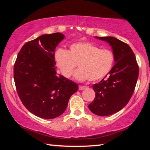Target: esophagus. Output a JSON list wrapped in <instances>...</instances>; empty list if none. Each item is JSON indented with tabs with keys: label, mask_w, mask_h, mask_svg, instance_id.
<instances>
[{
	"label": "esophagus",
	"mask_w": 150,
	"mask_h": 150,
	"mask_svg": "<svg viewBox=\"0 0 150 150\" xmlns=\"http://www.w3.org/2000/svg\"><path fill=\"white\" fill-rule=\"evenodd\" d=\"M87 88V87H85V86H81V85L79 86V89L80 91L85 89V88Z\"/></svg>",
	"instance_id": "1"
}]
</instances>
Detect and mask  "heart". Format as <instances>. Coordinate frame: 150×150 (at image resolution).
I'll return each instance as SVG.
<instances>
[{
    "instance_id": "b5f03b06",
    "label": "heart",
    "mask_w": 150,
    "mask_h": 150,
    "mask_svg": "<svg viewBox=\"0 0 150 150\" xmlns=\"http://www.w3.org/2000/svg\"><path fill=\"white\" fill-rule=\"evenodd\" d=\"M54 59L63 77L69 78L78 64L79 69L74 73L76 79L96 81L108 74L112 67L115 55L111 50L100 49L87 42L74 43L69 51L59 49L55 52Z\"/></svg>"
}]
</instances>
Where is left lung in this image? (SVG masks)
<instances>
[{
    "mask_svg": "<svg viewBox=\"0 0 150 150\" xmlns=\"http://www.w3.org/2000/svg\"><path fill=\"white\" fill-rule=\"evenodd\" d=\"M110 44L115 65L98 83L94 84L95 98L88 105L93 114L100 116L113 115L125 106L132 96L138 81L139 67L129 45L116 38L96 37Z\"/></svg>",
    "mask_w": 150,
    "mask_h": 150,
    "instance_id": "left-lung-1",
    "label": "left lung"
}]
</instances>
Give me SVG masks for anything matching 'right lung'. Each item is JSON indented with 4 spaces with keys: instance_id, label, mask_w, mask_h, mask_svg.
<instances>
[{
    "instance_id": "add662e5",
    "label": "right lung",
    "mask_w": 150,
    "mask_h": 150,
    "mask_svg": "<svg viewBox=\"0 0 150 150\" xmlns=\"http://www.w3.org/2000/svg\"><path fill=\"white\" fill-rule=\"evenodd\" d=\"M65 35L57 32L40 35L25 44L14 66V79L20 99L30 112L45 119L62 115L77 83L59 75L55 50Z\"/></svg>"
}]
</instances>
